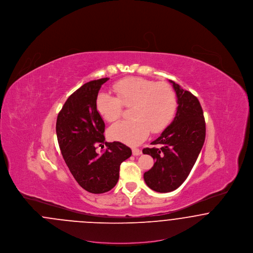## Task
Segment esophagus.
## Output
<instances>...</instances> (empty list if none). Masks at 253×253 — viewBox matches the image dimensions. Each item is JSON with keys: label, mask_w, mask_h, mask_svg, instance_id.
<instances>
[{"label": "esophagus", "mask_w": 253, "mask_h": 253, "mask_svg": "<svg viewBox=\"0 0 253 253\" xmlns=\"http://www.w3.org/2000/svg\"><path fill=\"white\" fill-rule=\"evenodd\" d=\"M132 153L133 156H140L142 154V152L137 148H132Z\"/></svg>", "instance_id": "1"}]
</instances>
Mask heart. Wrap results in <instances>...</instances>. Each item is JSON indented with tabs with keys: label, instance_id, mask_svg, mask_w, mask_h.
I'll use <instances>...</instances> for the list:
<instances>
[{
	"label": "heart",
	"instance_id": "heart-1",
	"mask_svg": "<svg viewBox=\"0 0 253 253\" xmlns=\"http://www.w3.org/2000/svg\"><path fill=\"white\" fill-rule=\"evenodd\" d=\"M116 96L99 93L96 98L97 113L108 122L117 121L123 107H131V121H121L109 129V136L135 146L147 138L150 132H162L171 122L177 106L172 87L143 78H126L112 87Z\"/></svg>",
	"mask_w": 253,
	"mask_h": 253
}]
</instances>
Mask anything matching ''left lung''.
<instances>
[{
    "label": "left lung",
    "instance_id": "obj_1",
    "mask_svg": "<svg viewBox=\"0 0 253 253\" xmlns=\"http://www.w3.org/2000/svg\"><path fill=\"white\" fill-rule=\"evenodd\" d=\"M177 96L174 120L143 154L155 159L144 173L147 186L157 193H169L180 187L190 174L206 137L203 110L198 98L169 81Z\"/></svg>",
    "mask_w": 253,
    "mask_h": 253
}]
</instances>
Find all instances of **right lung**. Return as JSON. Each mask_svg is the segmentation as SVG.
<instances>
[{
	"label": "right lung",
	"mask_w": 253,
	"mask_h": 253,
	"mask_svg": "<svg viewBox=\"0 0 253 253\" xmlns=\"http://www.w3.org/2000/svg\"><path fill=\"white\" fill-rule=\"evenodd\" d=\"M108 78L89 82L75 91L60 110L56 132L62 157L74 178L85 191L103 193L120 178L121 164L132 150L119 141L106 142L105 124L96 109V98ZM108 148L100 154L97 146Z\"/></svg>",
	"instance_id": "1"
}]
</instances>
